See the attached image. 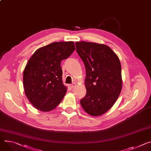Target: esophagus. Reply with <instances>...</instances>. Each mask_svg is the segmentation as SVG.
<instances>
[{
    "instance_id": "esophagus-1",
    "label": "esophagus",
    "mask_w": 151,
    "mask_h": 151,
    "mask_svg": "<svg viewBox=\"0 0 151 151\" xmlns=\"http://www.w3.org/2000/svg\"><path fill=\"white\" fill-rule=\"evenodd\" d=\"M75 86V83H73V84H72L70 85V87L71 88H73Z\"/></svg>"
}]
</instances>
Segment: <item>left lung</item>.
Segmentation results:
<instances>
[{
  "instance_id": "obj_1",
  "label": "left lung",
  "mask_w": 151,
  "mask_h": 151,
  "mask_svg": "<svg viewBox=\"0 0 151 151\" xmlns=\"http://www.w3.org/2000/svg\"><path fill=\"white\" fill-rule=\"evenodd\" d=\"M84 62L86 95L80 101L88 114L99 116L110 109L121 92V64L117 55L107 46L91 42L75 43Z\"/></svg>"
}]
</instances>
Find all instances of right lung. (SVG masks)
<instances>
[{
    "label": "right lung",
    "mask_w": 151,
    "mask_h": 151,
    "mask_svg": "<svg viewBox=\"0 0 151 151\" xmlns=\"http://www.w3.org/2000/svg\"><path fill=\"white\" fill-rule=\"evenodd\" d=\"M75 49L73 42H54L38 49L23 72L27 98L42 111H49L61 102L67 91L63 84L61 62Z\"/></svg>",
    "instance_id": "add662e5"
}]
</instances>
